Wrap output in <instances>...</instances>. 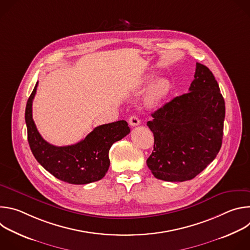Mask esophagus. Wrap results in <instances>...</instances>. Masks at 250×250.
Here are the masks:
<instances>
[{
  "mask_svg": "<svg viewBox=\"0 0 250 250\" xmlns=\"http://www.w3.org/2000/svg\"><path fill=\"white\" fill-rule=\"evenodd\" d=\"M128 123H129V125H130L131 126H136V125H139L140 121L138 120L137 116L133 115V116H131V117L129 118V120H128Z\"/></svg>",
  "mask_w": 250,
  "mask_h": 250,
  "instance_id": "34e87169",
  "label": "esophagus"
}]
</instances>
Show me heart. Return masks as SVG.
<instances>
[{
	"label": "heart",
	"mask_w": 250,
	"mask_h": 250,
	"mask_svg": "<svg viewBox=\"0 0 250 250\" xmlns=\"http://www.w3.org/2000/svg\"><path fill=\"white\" fill-rule=\"evenodd\" d=\"M170 84L167 80L161 79L158 80L148 91V94L146 98V104L151 106L160 101L169 91Z\"/></svg>",
	"instance_id": "obj_1"
}]
</instances>
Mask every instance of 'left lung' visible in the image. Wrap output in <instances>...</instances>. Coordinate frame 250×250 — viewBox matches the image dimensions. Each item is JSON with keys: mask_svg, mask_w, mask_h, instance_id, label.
<instances>
[{"mask_svg": "<svg viewBox=\"0 0 250 250\" xmlns=\"http://www.w3.org/2000/svg\"><path fill=\"white\" fill-rule=\"evenodd\" d=\"M151 116L147 126L154 135V149L146 163L157 179L191 180L218 155L226 105L207 66L196 63L189 92L175 97Z\"/></svg>", "mask_w": 250, "mask_h": 250, "instance_id": "obj_1", "label": "left lung"}]
</instances>
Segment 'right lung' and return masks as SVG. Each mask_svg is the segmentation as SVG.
I'll use <instances>...</instances> for the list:
<instances>
[{
    "label": "right lung",
    "instance_id": "right-lung-1",
    "mask_svg": "<svg viewBox=\"0 0 250 250\" xmlns=\"http://www.w3.org/2000/svg\"><path fill=\"white\" fill-rule=\"evenodd\" d=\"M39 82L29 96L25 108L27 140L38 162L57 179L83 185L101 180L110 167L109 151L116 141L130 131L125 121L99 125L76 145L55 146L40 134L32 120V101Z\"/></svg>",
    "mask_w": 250,
    "mask_h": 250
}]
</instances>
